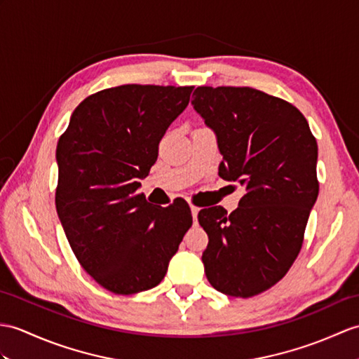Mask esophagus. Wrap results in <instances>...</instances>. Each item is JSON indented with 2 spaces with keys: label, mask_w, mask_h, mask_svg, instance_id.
<instances>
[{
  "label": "esophagus",
  "mask_w": 359,
  "mask_h": 359,
  "mask_svg": "<svg viewBox=\"0 0 359 359\" xmlns=\"http://www.w3.org/2000/svg\"><path fill=\"white\" fill-rule=\"evenodd\" d=\"M198 211H200V208H197V206H194V205H191V214H193V219H194V220H197Z\"/></svg>",
  "instance_id": "1"
}]
</instances>
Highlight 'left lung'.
<instances>
[{"label": "left lung", "mask_w": 359, "mask_h": 359, "mask_svg": "<svg viewBox=\"0 0 359 359\" xmlns=\"http://www.w3.org/2000/svg\"><path fill=\"white\" fill-rule=\"evenodd\" d=\"M194 110L217 137L219 176L245 187L231 214L198 212L202 255L214 289L249 298L278 283L302 249L318 197V147L297 107L251 87H197Z\"/></svg>", "instance_id": "obj_1"}]
</instances>
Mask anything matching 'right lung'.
Instances as JSON below:
<instances>
[{
	"label": "right lung",
	"instance_id": "add662e5",
	"mask_svg": "<svg viewBox=\"0 0 359 359\" xmlns=\"http://www.w3.org/2000/svg\"><path fill=\"white\" fill-rule=\"evenodd\" d=\"M193 88L97 91L76 107L57 140V217L82 268L113 294L159 285L193 224L187 202L157 208L137 193Z\"/></svg>",
	"mask_w": 359,
	"mask_h": 359
}]
</instances>
